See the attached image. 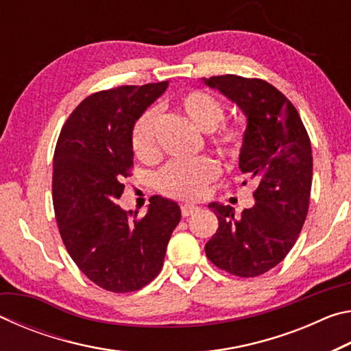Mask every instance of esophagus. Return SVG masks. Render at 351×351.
Listing matches in <instances>:
<instances>
[{
	"mask_svg": "<svg viewBox=\"0 0 351 351\" xmlns=\"http://www.w3.org/2000/svg\"><path fill=\"white\" fill-rule=\"evenodd\" d=\"M198 210H199V207L197 204H182L181 206L182 217H189V215H192V213L198 212Z\"/></svg>",
	"mask_w": 351,
	"mask_h": 351,
	"instance_id": "1",
	"label": "esophagus"
}]
</instances>
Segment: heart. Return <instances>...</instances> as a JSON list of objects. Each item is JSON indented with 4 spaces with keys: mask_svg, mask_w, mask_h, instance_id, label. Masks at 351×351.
I'll use <instances>...</instances> for the list:
<instances>
[{
    "mask_svg": "<svg viewBox=\"0 0 351 351\" xmlns=\"http://www.w3.org/2000/svg\"><path fill=\"white\" fill-rule=\"evenodd\" d=\"M175 108L203 133H210L212 145L224 158L239 156L243 132L240 127L221 125L224 106L218 99L204 91H190L175 100ZM132 145L142 162H154L159 156L156 144V114L145 111L136 121L132 133ZM219 173L218 164L210 158H198L189 162H171L159 175V190L178 199H198L204 195L207 184Z\"/></svg>",
    "mask_w": 351,
    "mask_h": 351,
    "instance_id": "obj_1",
    "label": "heart"
}]
</instances>
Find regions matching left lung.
<instances>
[{"mask_svg": "<svg viewBox=\"0 0 351 351\" xmlns=\"http://www.w3.org/2000/svg\"><path fill=\"white\" fill-rule=\"evenodd\" d=\"M203 83L246 116L239 167L258 184L255 204L240 217L234 207L209 204L218 229L207 241L206 255L232 276L265 274L287 257L305 223L313 181L311 142L294 105L268 82L228 74Z\"/></svg>", "mask_w": 351, "mask_h": 351, "instance_id": "8db88e82", "label": "left lung"}]
</instances>
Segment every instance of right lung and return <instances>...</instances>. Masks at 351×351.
Returning <instances> with one entry per match:
<instances>
[{
	"mask_svg": "<svg viewBox=\"0 0 351 351\" xmlns=\"http://www.w3.org/2000/svg\"><path fill=\"white\" fill-rule=\"evenodd\" d=\"M169 82L91 94L71 112L58 136L52 198L62 240L79 269L97 287L132 293L159 274L181 219L175 201L156 195L145 217L116 204L133 167L132 133Z\"/></svg>",
	"mask_w": 351,
	"mask_h": 351,
	"instance_id": "1",
	"label": "right lung"
}]
</instances>
